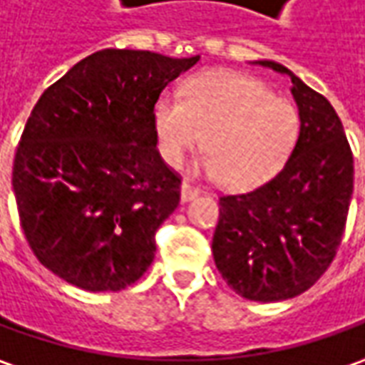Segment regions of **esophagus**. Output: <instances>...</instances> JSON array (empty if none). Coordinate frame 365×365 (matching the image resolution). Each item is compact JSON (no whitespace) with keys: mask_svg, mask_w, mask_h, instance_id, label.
<instances>
[{"mask_svg":"<svg viewBox=\"0 0 365 365\" xmlns=\"http://www.w3.org/2000/svg\"><path fill=\"white\" fill-rule=\"evenodd\" d=\"M200 195V190L192 185L190 182H183L182 183V202H190V200H194Z\"/></svg>","mask_w":365,"mask_h":365,"instance_id":"1","label":"esophagus"}]
</instances>
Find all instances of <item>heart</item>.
I'll use <instances>...</instances> for the list:
<instances>
[{"instance_id":"heart-1","label":"heart","mask_w":365,"mask_h":365,"mask_svg":"<svg viewBox=\"0 0 365 365\" xmlns=\"http://www.w3.org/2000/svg\"><path fill=\"white\" fill-rule=\"evenodd\" d=\"M153 135L161 159L180 168L202 143L195 170L222 175L230 187H252L284 165L299 139V113L272 96L257 78L234 70H206L183 82L182 98L161 96L153 105Z\"/></svg>"}]
</instances>
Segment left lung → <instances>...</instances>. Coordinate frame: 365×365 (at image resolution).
Wrapping results in <instances>:
<instances>
[{
    "label": "left lung",
    "instance_id": "1",
    "mask_svg": "<svg viewBox=\"0 0 365 365\" xmlns=\"http://www.w3.org/2000/svg\"><path fill=\"white\" fill-rule=\"evenodd\" d=\"M257 64L293 82L299 139L270 182L245 194L222 195L212 252L230 289L270 303L301 295L331 264L354 192V155L325 96L279 62Z\"/></svg>",
    "mask_w": 365,
    "mask_h": 365
}]
</instances>
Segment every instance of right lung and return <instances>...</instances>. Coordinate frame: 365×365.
Returning <instances> with one entry per match:
<instances>
[{"mask_svg": "<svg viewBox=\"0 0 365 365\" xmlns=\"http://www.w3.org/2000/svg\"><path fill=\"white\" fill-rule=\"evenodd\" d=\"M197 60L107 48L36 103L11 183L30 248L66 283L120 291L151 267L182 185L159 155L153 105Z\"/></svg>", "mask_w": 365, "mask_h": 365, "instance_id": "1", "label": "right lung"}]
</instances>
